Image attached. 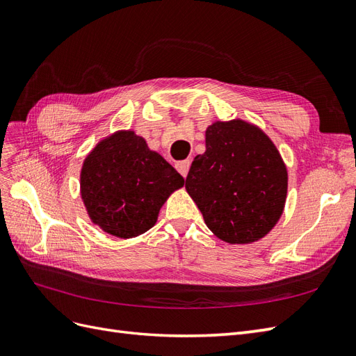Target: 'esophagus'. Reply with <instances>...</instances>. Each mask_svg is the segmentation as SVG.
Wrapping results in <instances>:
<instances>
[{"label":"esophagus","instance_id":"esophagus-1","mask_svg":"<svg viewBox=\"0 0 356 356\" xmlns=\"http://www.w3.org/2000/svg\"><path fill=\"white\" fill-rule=\"evenodd\" d=\"M175 167H176V170L179 171V173L183 177H186L188 176V171H189V167H191V161H189V159H183V161H177L175 164Z\"/></svg>","mask_w":356,"mask_h":356}]
</instances>
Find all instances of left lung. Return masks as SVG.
Returning a JSON list of instances; mask_svg holds the SVG:
<instances>
[{
  "label": "left lung",
  "mask_w": 356,
  "mask_h": 356,
  "mask_svg": "<svg viewBox=\"0 0 356 356\" xmlns=\"http://www.w3.org/2000/svg\"><path fill=\"white\" fill-rule=\"evenodd\" d=\"M193 159L186 191L210 231L229 244L265 236L278 222L286 170L269 137L244 121L214 122Z\"/></svg>",
  "instance_id": "obj_1"
}]
</instances>
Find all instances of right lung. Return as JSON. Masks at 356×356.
<instances>
[{"instance_id":"add662e5","label":"right lung","mask_w":356,"mask_h":356,"mask_svg":"<svg viewBox=\"0 0 356 356\" xmlns=\"http://www.w3.org/2000/svg\"><path fill=\"white\" fill-rule=\"evenodd\" d=\"M183 179L142 137L120 131L100 142L81 171L86 209L103 231L120 238L151 229L158 211Z\"/></svg>"}]
</instances>
